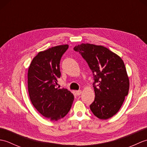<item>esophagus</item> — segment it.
I'll list each match as a JSON object with an SVG mask.
<instances>
[{"label":"esophagus","instance_id":"1","mask_svg":"<svg viewBox=\"0 0 147 147\" xmlns=\"http://www.w3.org/2000/svg\"><path fill=\"white\" fill-rule=\"evenodd\" d=\"M82 90H77V91H76V95H77L78 96L80 95L81 94H82Z\"/></svg>","mask_w":147,"mask_h":147}]
</instances>
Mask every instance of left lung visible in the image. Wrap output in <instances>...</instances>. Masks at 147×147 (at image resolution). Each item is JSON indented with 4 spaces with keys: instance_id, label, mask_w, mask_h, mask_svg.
Listing matches in <instances>:
<instances>
[{
    "instance_id": "left-lung-1",
    "label": "left lung",
    "mask_w": 147,
    "mask_h": 147,
    "mask_svg": "<svg viewBox=\"0 0 147 147\" xmlns=\"http://www.w3.org/2000/svg\"><path fill=\"white\" fill-rule=\"evenodd\" d=\"M92 70L95 97L90 105L93 114L100 119L113 116L127 95L129 81L121 58L101 45L82 43L75 46Z\"/></svg>"
}]
</instances>
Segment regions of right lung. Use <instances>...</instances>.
I'll return each mask as SVG.
<instances>
[{
  "label": "right lung",
  "mask_w": 147,
  "mask_h": 147,
  "mask_svg": "<svg viewBox=\"0 0 147 147\" xmlns=\"http://www.w3.org/2000/svg\"><path fill=\"white\" fill-rule=\"evenodd\" d=\"M68 45L54 47L40 52L33 58L28 73V88L34 107L43 116L57 121L66 115L74 95L67 89L57 88L61 77L60 61Z\"/></svg>",
  "instance_id": "1"
}]
</instances>
